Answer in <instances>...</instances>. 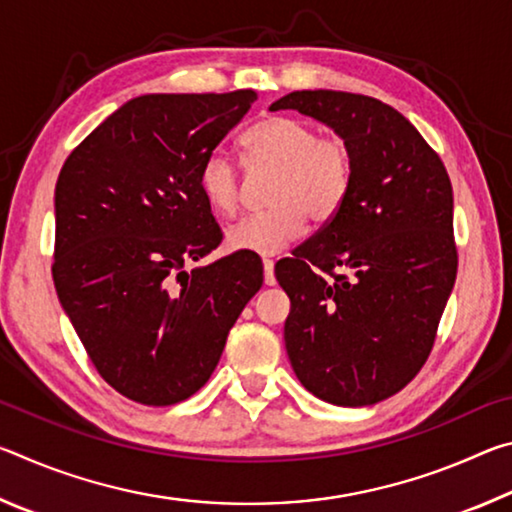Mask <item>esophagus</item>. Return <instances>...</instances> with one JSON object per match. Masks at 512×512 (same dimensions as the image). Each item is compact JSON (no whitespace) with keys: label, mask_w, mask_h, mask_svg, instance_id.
Returning <instances> with one entry per match:
<instances>
[{"label":"esophagus","mask_w":512,"mask_h":512,"mask_svg":"<svg viewBox=\"0 0 512 512\" xmlns=\"http://www.w3.org/2000/svg\"><path fill=\"white\" fill-rule=\"evenodd\" d=\"M262 266H264V284H266V287H273V284H275V275H273V262H271V259H264Z\"/></svg>","instance_id":"34e87169"}]
</instances>
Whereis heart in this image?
Masks as SVG:
<instances>
[{
	"mask_svg": "<svg viewBox=\"0 0 512 512\" xmlns=\"http://www.w3.org/2000/svg\"><path fill=\"white\" fill-rule=\"evenodd\" d=\"M253 169H275L268 210L228 230L232 250L275 255L305 232L307 216L325 223L350 194L354 155L341 135H318L305 119L271 115L241 135ZM198 189L214 214L230 219L241 205L239 171L228 155L212 151L198 169Z\"/></svg>",
	"mask_w": 512,
	"mask_h": 512,
	"instance_id": "heart-1",
	"label": "heart"
}]
</instances>
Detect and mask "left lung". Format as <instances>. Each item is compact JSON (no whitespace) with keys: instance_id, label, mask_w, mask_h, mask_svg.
Masks as SVG:
<instances>
[{"instance_id":"8db88e82","label":"left lung","mask_w":512,"mask_h":512,"mask_svg":"<svg viewBox=\"0 0 512 512\" xmlns=\"http://www.w3.org/2000/svg\"><path fill=\"white\" fill-rule=\"evenodd\" d=\"M271 110L323 121L354 155L341 210L275 264L291 300V368L323 402L377 404L418 375L454 289L452 183L411 121L379 99L302 90Z\"/></svg>"}]
</instances>
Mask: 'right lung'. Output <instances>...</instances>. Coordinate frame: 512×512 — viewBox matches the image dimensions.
Segmentation results:
<instances>
[{
  "instance_id": "1",
  "label": "right lung",
  "mask_w": 512,
  "mask_h": 512,
  "mask_svg": "<svg viewBox=\"0 0 512 512\" xmlns=\"http://www.w3.org/2000/svg\"><path fill=\"white\" fill-rule=\"evenodd\" d=\"M253 90L144 94L69 153L56 183V293L94 368L128 400L192 397L264 282L259 257L198 262L221 228L198 169L253 106Z\"/></svg>"
}]
</instances>
